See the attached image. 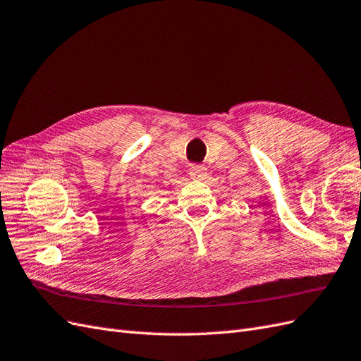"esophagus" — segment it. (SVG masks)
<instances>
[{"mask_svg":"<svg viewBox=\"0 0 361 361\" xmlns=\"http://www.w3.org/2000/svg\"><path fill=\"white\" fill-rule=\"evenodd\" d=\"M206 167L204 166H202V164H191V167H190V174H191V178H194V179H203V178H206Z\"/></svg>","mask_w":361,"mask_h":361,"instance_id":"obj_1","label":"esophagus"}]
</instances>
